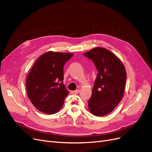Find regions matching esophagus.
Instances as JSON below:
<instances>
[{"mask_svg":"<svg viewBox=\"0 0 152 152\" xmlns=\"http://www.w3.org/2000/svg\"><path fill=\"white\" fill-rule=\"evenodd\" d=\"M80 92V89H76V90H75V91H73V92L75 94H77V93H79V92Z\"/></svg>","mask_w":152,"mask_h":152,"instance_id":"esophagus-1","label":"esophagus"}]
</instances>
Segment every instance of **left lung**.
Listing matches in <instances>:
<instances>
[{"instance_id":"8db88e82","label":"left lung","mask_w":152,"mask_h":152,"mask_svg":"<svg viewBox=\"0 0 152 152\" xmlns=\"http://www.w3.org/2000/svg\"><path fill=\"white\" fill-rule=\"evenodd\" d=\"M84 55L92 60L98 71L88 101L89 109L94 115H106L123 97L126 71L122 62L107 49L96 47Z\"/></svg>"}]
</instances>
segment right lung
I'll list each match as a JSON object with an SVG mask.
<instances>
[{
    "instance_id": "add662e5",
    "label": "right lung",
    "mask_w": 152,
    "mask_h": 152,
    "mask_svg": "<svg viewBox=\"0 0 152 152\" xmlns=\"http://www.w3.org/2000/svg\"><path fill=\"white\" fill-rule=\"evenodd\" d=\"M73 55L50 51L39 56L33 66L26 87L29 99L38 110L53 114L62 107L69 94L63 83V66Z\"/></svg>"
}]
</instances>
